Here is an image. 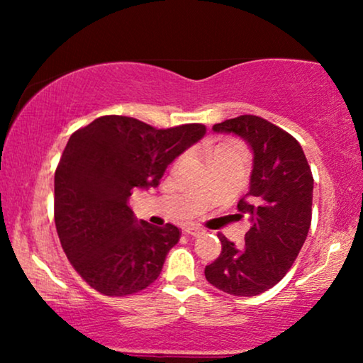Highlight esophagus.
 <instances>
[{
  "instance_id": "obj_1",
  "label": "esophagus",
  "mask_w": 363,
  "mask_h": 363,
  "mask_svg": "<svg viewBox=\"0 0 363 363\" xmlns=\"http://www.w3.org/2000/svg\"><path fill=\"white\" fill-rule=\"evenodd\" d=\"M185 233H186V235H191V236H200V235H203V233H205V230H203V228H200V226H196V225H188V226H185Z\"/></svg>"
}]
</instances>
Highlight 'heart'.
I'll list each match as a JSON object with an SVG mask.
<instances>
[{
  "instance_id": "1",
  "label": "heart",
  "mask_w": 363,
  "mask_h": 363,
  "mask_svg": "<svg viewBox=\"0 0 363 363\" xmlns=\"http://www.w3.org/2000/svg\"><path fill=\"white\" fill-rule=\"evenodd\" d=\"M223 158H236V160L245 162L246 152L245 148L235 140H223L213 148L210 160L216 162V160H223Z\"/></svg>"
}]
</instances>
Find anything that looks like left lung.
<instances>
[{
  "label": "left lung",
  "instance_id": "obj_1",
  "mask_svg": "<svg viewBox=\"0 0 363 363\" xmlns=\"http://www.w3.org/2000/svg\"><path fill=\"white\" fill-rule=\"evenodd\" d=\"M250 145V190L238 201L251 221L245 246L218 235L221 252L205 267L206 281L226 294L257 296L276 286L296 261L312 218L314 178L299 142L274 123L240 116L213 125Z\"/></svg>",
  "mask_w": 363,
  "mask_h": 363
}]
</instances>
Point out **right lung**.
Returning <instances> with one entry per match:
<instances>
[{
	"label": "right lung",
	"mask_w": 363,
	"mask_h": 363,
	"mask_svg": "<svg viewBox=\"0 0 363 363\" xmlns=\"http://www.w3.org/2000/svg\"><path fill=\"white\" fill-rule=\"evenodd\" d=\"M206 128H153L104 116L69 138L54 175V220L62 250L84 281L106 296L145 289L160 276L180 230L137 220L127 201L158 186L167 167Z\"/></svg>",
	"instance_id": "right-lung-1"
}]
</instances>
